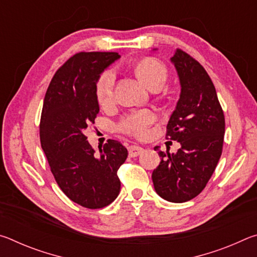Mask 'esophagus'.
Masks as SVG:
<instances>
[{
    "label": "esophagus",
    "mask_w": 257,
    "mask_h": 257,
    "mask_svg": "<svg viewBox=\"0 0 257 257\" xmlns=\"http://www.w3.org/2000/svg\"><path fill=\"white\" fill-rule=\"evenodd\" d=\"M128 151H129V156H132V158H135V156H138L139 154L143 153V150L141 146H137V145H132L128 147Z\"/></svg>",
    "instance_id": "1"
}]
</instances>
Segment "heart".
Listing matches in <instances>:
<instances>
[{
    "instance_id": "obj_1",
    "label": "heart",
    "mask_w": 257,
    "mask_h": 257,
    "mask_svg": "<svg viewBox=\"0 0 257 257\" xmlns=\"http://www.w3.org/2000/svg\"><path fill=\"white\" fill-rule=\"evenodd\" d=\"M136 75L143 84L150 89L161 88L167 79V68L155 58H145L139 61L136 66ZM114 73L111 70L104 71L97 79L95 86V95L99 105L106 106L112 102ZM154 114L149 110L135 112L121 120L118 125L120 132L143 137L146 135L147 128L153 123Z\"/></svg>"
}]
</instances>
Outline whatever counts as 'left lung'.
I'll use <instances>...</instances> for the list:
<instances>
[{"mask_svg":"<svg viewBox=\"0 0 257 257\" xmlns=\"http://www.w3.org/2000/svg\"><path fill=\"white\" fill-rule=\"evenodd\" d=\"M171 62L181 92L167 124V139L179 142L181 147L172 154L159 151L162 159L152 180L165 201L184 203L201 194L214 172L222 154L225 123L215 87L202 64L180 49Z\"/></svg>","mask_w":257,"mask_h":257,"instance_id":"obj_1","label":"left lung"}]
</instances>
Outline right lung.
<instances>
[{
	"label": "right lung",
	"mask_w": 257,
	"mask_h": 257,
	"mask_svg": "<svg viewBox=\"0 0 257 257\" xmlns=\"http://www.w3.org/2000/svg\"><path fill=\"white\" fill-rule=\"evenodd\" d=\"M116 52H79L52 78L43 104L40 137L61 190L79 205L102 208L120 193L118 170L128 151L108 139L99 154L85 136L99 111L95 95L99 75L118 60Z\"/></svg>",
	"instance_id": "obj_1"
}]
</instances>
